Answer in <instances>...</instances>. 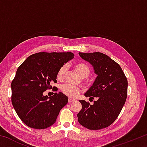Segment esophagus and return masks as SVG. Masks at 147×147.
Listing matches in <instances>:
<instances>
[{"instance_id": "obj_1", "label": "esophagus", "mask_w": 147, "mask_h": 147, "mask_svg": "<svg viewBox=\"0 0 147 147\" xmlns=\"http://www.w3.org/2000/svg\"><path fill=\"white\" fill-rule=\"evenodd\" d=\"M68 101H69V102H73L75 101V100H74V99H73V98H71L70 97H69Z\"/></svg>"}]
</instances>
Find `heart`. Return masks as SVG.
<instances>
[{
    "instance_id": "heart-1",
    "label": "heart",
    "mask_w": 147,
    "mask_h": 147,
    "mask_svg": "<svg viewBox=\"0 0 147 147\" xmlns=\"http://www.w3.org/2000/svg\"><path fill=\"white\" fill-rule=\"evenodd\" d=\"M75 70L78 72V74L83 78L88 77L91 72V69L88 64L84 62H79L77 63L74 66ZM67 71V65H63L61 66L57 73V78L59 80H62L64 78ZM61 90L63 93L66 94L67 96H69V97H76L80 92V90L78 88L72 86L71 84H65L61 88Z\"/></svg>"
}]
</instances>
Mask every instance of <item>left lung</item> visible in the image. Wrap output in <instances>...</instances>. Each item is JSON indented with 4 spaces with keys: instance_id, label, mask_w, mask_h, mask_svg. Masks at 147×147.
Segmentation results:
<instances>
[{
    "instance_id": "1",
    "label": "left lung",
    "mask_w": 147,
    "mask_h": 147,
    "mask_svg": "<svg viewBox=\"0 0 147 147\" xmlns=\"http://www.w3.org/2000/svg\"><path fill=\"white\" fill-rule=\"evenodd\" d=\"M89 62L97 76L84 93L96 100L91 105L80 100L82 108L77 114L82 126L89 130H100L111 125L121 113L127 96L128 81L120 65L103 53H79Z\"/></svg>"
}]
</instances>
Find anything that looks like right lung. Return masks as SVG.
<instances>
[{"instance_id": "obj_1", "label": "right lung", "mask_w": 147, "mask_h": 147, "mask_svg": "<svg viewBox=\"0 0 147 147\" xmlns=\"http://www.w3.org/2000/svg\"><path fill=\"white\" fill-rule=\"evenodd\" d=\"M74 54L67 53H38L28 57L17 69L11 84V102L21 120L32 128L45 129L55 123L68 97L59 92L43 95L51 84L57 82V73Z\"/></svg>"}]
</instances>
